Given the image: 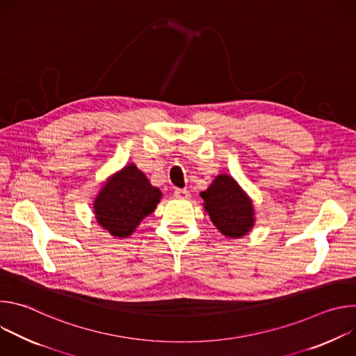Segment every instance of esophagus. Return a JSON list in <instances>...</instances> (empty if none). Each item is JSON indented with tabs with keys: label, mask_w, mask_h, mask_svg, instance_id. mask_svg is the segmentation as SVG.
Segmentation results:
<instances>
[{
	"label": "esophagus",
	"mask_w": 356,
	"mask_h": 356,
	"mask_svg": "<svg viewBox=\"0 0 356 356\" xmlns=\"http://www.w3.org/2000/svg\"><path fill=\"white\" fill-rule=\"evenodd\" d=\"M173 194H175V197H176V198H183V200L190 197V193H188V190H187V188H175Z\"/></svg>",
	"instance_id": "esophagus-1"
}]
</instances>
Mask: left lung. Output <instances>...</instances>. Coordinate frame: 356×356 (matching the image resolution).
<instances>
[{
  "label": "left lung",
  "instance_id": "left-lung-1",
  "mask_svg": "<svg viewBox=\"0 0 356 356\" xmlns=\"http://www.w3.org/2000/svg\"><path fill=\"white\" fill-rule=\"evenodd\" d=\"M200 195L213 224L222 235L241 238L252 229L255 222L252 201L231 176H217Z\"/></svg>",
  "mask_w": 356,
  "mask_h": 356
}]
</instances>
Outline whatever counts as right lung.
<instances>
[{
  "mask_svg": "<svg viewBox=\"0 0 356 356\" xmlns=\"http://www.w3.org/2000/svg\"><path fill=\"white\" fill-rule=\"evenodd\" d=\"M162 198L143 172L134 163L108 179L94 200L97 222L113 236H129L140 221L152 214Z\"/></svg>",
  "mask_w": 356,
  "mask_h": 356,
  "instance_id": "1",
  "label": "right lung"
}]
</instances>
